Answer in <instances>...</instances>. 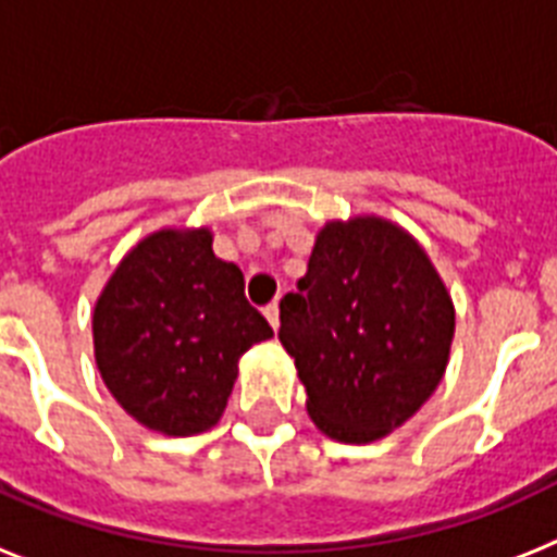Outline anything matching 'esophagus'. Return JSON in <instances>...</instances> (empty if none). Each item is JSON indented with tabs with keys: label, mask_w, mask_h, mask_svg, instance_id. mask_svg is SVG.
Returning a JSON list of instances; mask_svg holds the SVG:
<instances>
[{
	"label": "esophagus",
	"mask_w": 557,
	"mask_h": 557,
	"mask_svg": "<svg viewBox=\"0 0 557 557\" xmlns=\"http://www.w3.org/2000/svg\"><path fill=\"white\" fill-rule=\"evenodd\" d=\"M264 315H268V321H270V327L273 330H278V324H282V321H278V305H268L264 307Z\"/></svg>",
	"instance_id": "esophagus-1"
}]
</instances>
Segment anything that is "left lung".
<instances>
[{"instance_id": "left-lung-1", "label": "left lung", "mask_w": 557, "mask_h": 557, "mask_svg": "<svg viewBox=\"0 0 557 557\" xmlns=\"http://www.w3.org/2000/svg\"><path fill=\"white\" fill-rule=\"evenodd\" d=\"M453 335L447 284L416 236L381 215L324 224L298 293L282 298L278 338L307 416L344 444L410 421L444 379Z\"/></svg>"}]
</instances>
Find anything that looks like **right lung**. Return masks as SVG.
Returning a JSON list of instances; mask_svg holds the SVG:
<instances>
[{
    "instance_id": "add662e5",
    "label": "right lung",
    "mask_w": 557,
    "mask_h": 557,
    "mask_svg": "<svg viewBox=\"0 0 557 557\" xmlns=\"http://www.w3.org/2000/svg\"><path fill=\"white\" fill-rule=\"evenodd\" d=\"M245 275L215 259L210 227H162L133 247L94 307L104 387L141 426L187 438L219 424L238 358L268 342Z\"/></svg>"
}]
</instances>
